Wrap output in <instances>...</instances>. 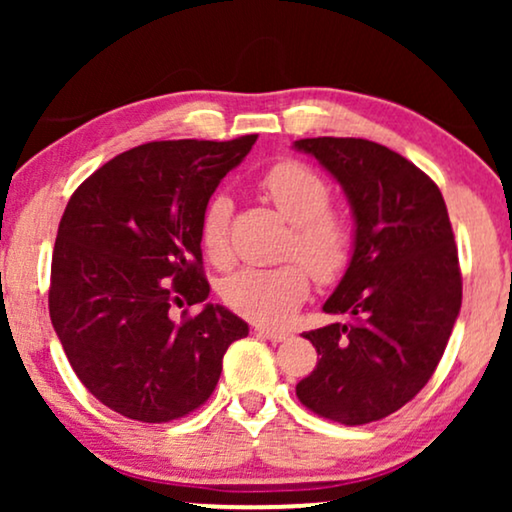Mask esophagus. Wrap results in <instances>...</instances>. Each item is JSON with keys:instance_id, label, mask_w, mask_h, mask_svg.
I'll list each match as a JSON object with an SVG mask.
<instances>
[{"instance_id": "esophagus-1", "label": "esophagus", "mask_w": 512, "mask_h": 512, "mask_svg": "<svg viewBox=\"0 0 512 512\" xmlns=\"http://www.w3.org/2000/svg\"><path fill=\"white\" fill-rule=\"evenodd\" d=\"M258 335H261V338H265V340H270V342H284V340H289L291 333L277 331V328H265V326H261V328H258Z\"/></svg>"}]
</instances>
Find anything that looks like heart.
<instances>
[{
  "label": "heart",
  "mask_w": 512,
  "mask_h": 512,
  "mask_svg": "<svg viewBox=\"0 0 512 512\" xmlns=\"http://www.w3.org/2000/svg\"><path fill=\"white\" fill-rule=\"evenodd\" d=\"M258 188L279 214L291 223L286 256L299 261L279 265H247L221 284V298L230 310L258 324H284L310 291L312 277L331 284L349 268L354 254V228L340 209L331 205V184L300 160H279L258 179ZM228 198H214L200 221V244L214 265H226L228 251ZM308 268L305 269L304 265Z\"/></svg>",
  "instance_id": "b5f03b06"
}]
</instances>
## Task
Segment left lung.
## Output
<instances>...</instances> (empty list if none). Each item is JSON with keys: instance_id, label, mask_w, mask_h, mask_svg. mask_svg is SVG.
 Instances as JSON below:
<instances>
[{"instance_id": "8db88e82", "label": "left lung", "mask_w": 512, "mask_h": 512, "mask_svg": "<svg viewBox=\"0 0 512 512\" xmlns=\"http://www.w3.org/2000/svg\"><path fill=\"white\" fill-rule=\"evenodd\" d=\"M293 146L338 179L356 223L352 263L324 303L349 321L305 333L319 361L296 396L333 422H377L424 389L459 317L450 216L433 179L387 146L356 137Z\"/></svg>"}]
</instances>
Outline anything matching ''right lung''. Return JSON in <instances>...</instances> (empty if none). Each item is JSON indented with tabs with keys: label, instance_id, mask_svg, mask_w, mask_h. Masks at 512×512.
Wrapping results in <instances>:
<instances>
[{
	"label": "right lung",
	"instance_id": "right-lung-1",
	"mask_svg": "<svg viewBox=\"0 0 512 512\" xmlns=\"http://www.w3.org/2000/svg\"><path fill=\"white\" fill-rule=\"evenodd\" d=\"M256 135L149 142L111 158L69 198L48 312L74 373L118 415L163 424L212 396L226 349L249 326L226 307L172 321L209 296L200 221Z\"/></svg>",
	"mask_w": 512,
	"mask_h": 512
}]
</instances>
